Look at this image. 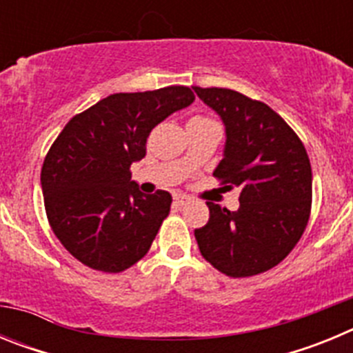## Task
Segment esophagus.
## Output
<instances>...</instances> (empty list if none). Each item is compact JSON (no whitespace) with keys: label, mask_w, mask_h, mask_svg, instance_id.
Here are the masks:
<instances>
[{"label":"esophagus","mask_w":353,"mask_h":353,"mask_svg":"<svg viewBox=\"0 0 353 353\" xmlns=\"http://www.w3.org/2000/svg\"><path fill=\"white\" fill-rule=\"evenodd\" d=\"M189 201H191V199L183 194H174V198H173V203L176 205V207H183V205H187Z\"/></svg>","instance_id":"esophagus-1"}]
</instances>
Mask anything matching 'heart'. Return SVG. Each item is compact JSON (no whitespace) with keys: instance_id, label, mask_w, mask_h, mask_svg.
<instances>
[{"instance_id":"1","label":"heart","mask_w":353,"mask_h":353,"mask_svg":"<svg viewBox=\"0 0 353 353\" xmlns=\"http://www.w3.org/2000/svg\"><path fill=\"white\" fill-rule=\"evenodd\" d=\"M192 120H210V118H205V117H196V118H192Z\"/></svg>"}]
</instances>
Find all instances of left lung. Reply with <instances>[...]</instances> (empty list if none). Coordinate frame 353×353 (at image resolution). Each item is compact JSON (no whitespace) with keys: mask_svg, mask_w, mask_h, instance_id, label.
I'll use <instances>...</instances> for the list:
<instances>
[{"mask_svg":"<svg viewBox=\"0 0 353 353\" xmlns=\"http://www.w3.org/2000/svg\"><path fill=\"white\" fill-rule=\"evenodd\" d=\"M192 88L226 125L224 159L214 176L240 189L236 212L207 201L208 223L194 230L201 256L230 277L267 272L292 252L310 221L307 152L265 102L230 88Z\"/></svg>","mask_w":353,"mask_h":353,"instance_id":"8db88e82","label":"left lung"}]
</instances>
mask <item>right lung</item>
I'll return each mask as SVG.
<instances>
[{
	"mask_svg": "<svg viewBox=\"0 0 353 353\" xmlns=\"http://www.w3.org/2000/svg\"><path fill=\"white\" fill-rule=\"evenodd\" d=\"M194 101L187 86L114 93L68 121L43 159L40 182L51 230L93 270L138 263L171 208V194H141L130 164L146 155L157 123Z\"/></svg>",
	"mask_w": 353,
	"mask_h": 353,
	"instance_id": "add662e5",
	"label": "right lung"
}]
</instances>
